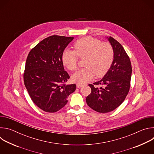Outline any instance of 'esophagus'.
Returning a JSON list of instances; mask_svg holds the SVG:
<instances>
[{
	"label": "esophagus",
	"instance_id": "1",
	"mask_svg": "<svg viewBox=\"0 0 154 154\" xmlns=\"http://www.w3.org/2000/svg\"><path fill=\"white\" fill-rule=\"evenodd\" d=\"M76 86L77 88H81L82 86H83V84H81V83H77L76 84Z\"/></svg>",
	"mask_w": 154,
	"mask_h": 154
}]
</instances>
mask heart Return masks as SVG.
Returning <instances> with one entry per match:
<instances>
[{
	"mask_svg": "<svg viewBox=\"0 0 154 154\" xmlns=\"http://www.w3.org/2000/svg\"><path fill=\"white\" fill-rule=\"evenodd\" d=\"M74 51L66 49L61 55V61L65 67L74 71L78 68L80 58L84 61L85 68H82L72 75L74 82L83 84L90 81L96 75L103 77L110 69L114 60V50L108 42L91 36L82 38L74 43Z\"/></svg>",
	"mask_w": 154,
	"mask_h": 154,
	"instance_id": "1",
	"label": "heart"
}]
</instances>
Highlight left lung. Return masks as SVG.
I'll use <instances>...</instances> for the list:
<instances>
[{"label":"left lung","instance_id":"8db88e82","mask_svg":"<svg viewBox=\"0 0 154 154\" xmlns=\"http://www.w3.org/2000/svg\"><path fill=\"white\" fill-rule=\"evenodd\" d=\"M114 50V60L110 69L100 80L88 85L91 93L86 103L96 112L105 113L113 111L125 100L130 87L131 65L127 54L121 44L109 36Z\"/></svg>","mask_w":154,"mask_h":154}]
</instances>
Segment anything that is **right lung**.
Wrapping results in <instances>:
<instances>
[{
  "instance_id": "right-lung-1",
  "label": "right lung",
  "mask_w": 154,
  "mask_h": 154,
  "mask_svg": "<svg viewBox=\"0 0 154 154\" xmlns=\"http://www.w3.org/2000/svg\"><path fill=\"white\" fill-rule=\"evenodd\" d=\"M74 39L59 35L49 36L29 52L24 72V82L33 103L43 111L58 112L68 102L76 85H68L70 78L64 71L61 55Z\"/></svg>"
}]
</instances>
